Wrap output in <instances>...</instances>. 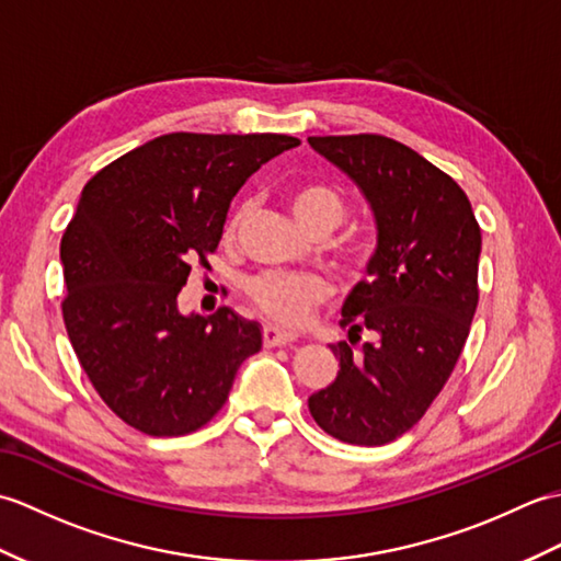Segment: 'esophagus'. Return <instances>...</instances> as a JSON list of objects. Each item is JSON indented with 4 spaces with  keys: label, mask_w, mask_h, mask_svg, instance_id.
<instances>
[{
    "label": "esophagus",
    "mask_w": 561,
    "mask_h": 561,
    "mask_svg": "<svg viewBox=\"0 0 561 561\" xmlns=\"http://www.w3.org/2000/svg\"><path fill=\"white\" fill-rule=\"evenodd\" d=\"M294 340V332H284L272 325H265V330H262V342H265V347H284V344H291Z\"/></svg>",
    "instance_id": "1"
}]
</instances>
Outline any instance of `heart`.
<instances>
[{"label": "heart", "mask_w": 561, "mask_h": 561, "mask_svg": "<svg viewBox=\"0 0 561 561\" xmlns=\"http://www.w3.org/2000/svg\"><path fill=\"white\" fill-rule=\"evenodd\" d=\"M289 209L306 233L335 231L342 224L347 205L340 190L328 183H301L289 193ZM243 214L231 217L226 233L233 236ZM245 291L257 311L282 328H301L313 316V308L328 301L330 284L316 274L262 272L248 279Z\"/></svg>", "instance_id": "obj_1"}]
</instances>
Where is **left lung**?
Returning a JSON list of instances; mask_svg holds the SVG:
<instances>
[{
	"instance_id": "obj_1",
	"label": "left lung",
	"mask_w": 561,
	"mask_h": 561,
	"mask_svg": "<svg viewBox=\"0 0 561 561\" xmlns=\"http://www.w3.org/2000/svg\"><path fill=\"white\" fill-rule=\"evenodd\" d=\"M308 145L352 178L376 219L368 279L342 306L350 342L330 347L337 378L308 398V410L344 444L383 446L422 420L456 368L480 299V224L460 185L396 139ZM364 329L377 340L356 348Z\"/></svg>"
}]
</instances>
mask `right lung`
<instances>
[{
  "instance_id": "right-lung-1",
  "label": "right lung",
  "mask_w": 561,
  "mask_h": 561,
  "mask_svg": "<svg viewBox=\"0 0 561 561\" xmlns=\"http://www.w3.org/2000/svg\"><path fill=\"white\" fill-rule=\"evenodd\" d=\"M289 135L173 133L83 185L59 245L65 328L103 402L149 436L197 432L217 414L262 332L231 308L178 311L195 262L207 267L226 211Z\"/></svg>"
}]
</instances>
